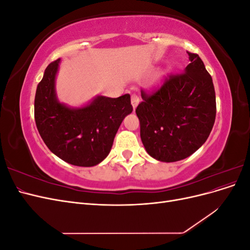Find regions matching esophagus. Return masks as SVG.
<instances>
[{
    "label": "esophagus",
    "instance_id": "obj_1",
    "mask_svg": "<svg viewBox=\"0 0 250 250\" xmlns=\"http://www.w3.org/2000/svg\"><path fill=\"white\" fill-rule=\"evenodd\" d=\"M139 103H140V97L137 94H132L131 95V105H132L133 109L137 108Z\"/></svg>",
    "mask_w": 250,
    "mask_h": 250
}]
</instances>
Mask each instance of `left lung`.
Segmentation results:
<instances>
[{
    "instance_id": "1",
    "label": "left lung",
    "mask_w": 250,
    "mask_h": 250,
    "mask_svg": "<svg viewBox=\"0 0 250 250\" xmlns=\"http://www.w3.org/2000/svg\"><path fill=\"white\" fill-rule=\"evenodd\" d=\"M184 73L171 75L152 95L142 90L135 109L141 139L150 156L173 163L197 151L213 129L216 95L213 79L200 57L188 52Z\"/></svg>"
}]
</instances>
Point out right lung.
Segmentation results:
<instances>
[{
	"instance_id": "1",
	"label": "right lung",
	"mask_w": 250,
	"mask_h": 250,
	"mask_svg": "<svg viewBox=\"0 0 250 250\" xmlns=\"http://www.w3.org/2000/svg\"><path fill=\"white\" fill-rule=\"evenodd\" d=\"M60 58L51 62L36 88L34 118L47 147L62 161L93 167L106 157L124 118L131 113L130 95L97 96L81 107L59 102L55 78Z\"/></svg>"
}]
</instances>
